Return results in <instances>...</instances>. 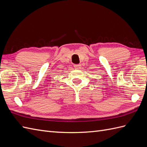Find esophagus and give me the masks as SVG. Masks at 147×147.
I'll return each mask as SVG.
<instances>
[{
    "mask_svg": "<svg viewBox=\"0 0 147 147\" xmlns=\"http://www.w3.org/2000/svg\"><path fill=\"white\" fill-rule=\"evenodd\" d=\"M74 67L75 68V69H80V67H81V65L80 64H74Z\"/></svg>",
    "mask_w": 147,
    "mask_h": 147,
    "instance_id": "obj_1",
    "label": "esophagus"
}]
</instances>
